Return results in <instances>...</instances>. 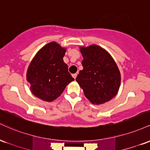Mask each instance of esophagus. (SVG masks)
Returning a JSON list of instances; mask_svg holds the SVG:
<instances>
[{"mask_svg":"<svg viewBox=\"0 0 150 150\" xmlns=\"http://www.w3.org/2000/svg\"><path fill=\"white\" fill-rule=\"evenodd\" d=\"M77 73L73 74V78H74V79L76 78V77H77Z\"/></svg>","mask_w":150,"mask_h":150,"instance_id":"1","label":"esophagus"}]
</instances>
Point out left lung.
Segmentation results:
<instances>
[{"label":"left lung","instance_id":"left-lung-1","mask_svg":"<svg viewBox=\"0 0 150 150\" xmlns=\"http://www.w3.org/2000/svg\"><path fill=\"white\" fill-rule=\"evenodd\" d=\"M83 69L76 81L85 96L93 104H102L116 95L120 85V73L112 56L101 46H80Z\"/></svg>","mask_w":150,"mask_h":150}]
</instances>
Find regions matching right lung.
I'll use <instances>...</instances> for the list:
<instances>
[{"label": "right lung", "instance_id": "obj_1", "mask_svg": "<svg viewBox=\"0 0 150 150\" xmlns=\"http://www.w3.org/2000/svg\"><path fill=\"white\" fill-rule=\"evenodd\" d=\"M66 49L56 42L48 43L31 61L27 71L30 91L36 97L51 102L61 96L74 80L63 61Z\"/></svg>", "mask_w": 150, "mask_h": 150}]
</instances>
